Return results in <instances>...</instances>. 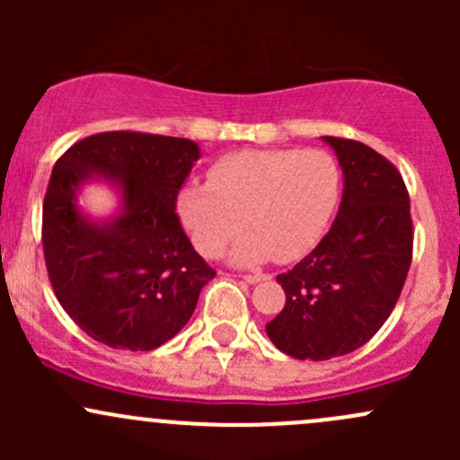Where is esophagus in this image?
I'll use <instances>...</instances> for the list:
<instances>
[{
	"label": "esophagus",
	"mask_w": 460,
	"mask_h": 460,
	"mask_svg": "<svg viewBox=\"0 0 460 460\" xmlns=\"http://www.w3.org/2000/svg\"><path fill=\"white\" fill-rule=\"evenodd\" d=\"M244 280L249 282V285H256V282H260V280H267V273H247V276H243Z\"/></svg>",
	"instance_id": "1"
}]
</instances>
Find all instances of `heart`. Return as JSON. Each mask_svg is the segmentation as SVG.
<instances>
[{"instance_id": "heart-1", "label": "heart", "mask_w": 460, "mask_h": 460, "mask_svg": "<svg viewBox=\"0 0 460 460\" xmlns=\"http://www.w3.org/2000/svg\"><path fill=\"white\" fill-rule=\"evenodd\" d=\"M338 198L341 166L323 148L238 151L213 162L207 184L180 191L178 216L202 256H220L244 217L235 262H294L323 238Z\"/></svg>"}]
</instances>
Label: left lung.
Returning <instances> with one entry per match:
<instances>
[{
    "label": "left lung",
    "mask_w": 460,
    "mask_h": 460,
    "mask_svg": "<svg viewBox=\"0 0 460 460\" xmlns=\"http://www.w3.org/2000/svg\"><path fill=\"white\" fill-rule=\"evenodd\" d=\"M345 175L342 202L318 247L276 278L285 307L267 336L287 356L329 360L363 347L383 327L414 252L402 175L372 146L324 136Z\"/></svg>",
    "instance_id": "8db88e82"
}]
</instances>
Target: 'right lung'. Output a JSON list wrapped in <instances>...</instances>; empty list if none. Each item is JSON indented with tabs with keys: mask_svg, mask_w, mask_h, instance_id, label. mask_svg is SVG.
Wrapping results in <instances>:
<instances>
[{
	"mask_svg": "<svg viewBox=\"0 0 460 460\" xmlns=\"http://www.w3.org/2000/svg\"><path fill=\"white\" fill-rule=\"evenodd\" d=\"M198 157L184 137L109 131L55 162L41 213L46 269L64 312L93 341L131 351L164 345L216 278L175 213ZM95 174L123 189V213L104 226L75 207L76 187Z\"/></svg>",
	"mask_w": 460,
	"mask_h": 460,
	"instance_id": "add662e5",
	"label": "right lung"
}]
</instances>
